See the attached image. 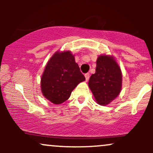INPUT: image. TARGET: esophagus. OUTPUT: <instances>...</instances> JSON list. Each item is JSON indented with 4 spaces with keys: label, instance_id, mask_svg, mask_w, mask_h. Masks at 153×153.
I'll return each instance as SVG.
<instances>
[{
    "label": "esophagus",
    "instance_id": "1",
    "mask_svg": "<svg viewBox=\"0 0 153 153\" xmlns=\"http://www.w3.org/2000/svg\"><path fill=\"white\" fill-rule=\"evenodd\" d=\"M85 80H86V81H88V80L89 78H90V74H89V73H85Z\"/></svg>",
    "mask_w": 153,
    "mask_h": 153
}]
</instances>
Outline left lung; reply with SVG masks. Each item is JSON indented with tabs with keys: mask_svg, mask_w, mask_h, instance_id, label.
Listing matches in <instances>:
<instances>
[{
	"mask_svg": "<svg viewBox=\"0 0 153 153\" xmlns=\"http://www.w3.org/2000/svg\"><path fill=\"white\" fill-rule=\"evenodd\" d=\"M122 72L115 59L110 56H99L96 73L91 75L88 81L96 102L106 106L117 98L122 88Z\"/></svg>",
	"mask_w": 153,
	"mask_h": 153,
	"instance_id": "1",
	"label": "left lung"
}]
</instances>
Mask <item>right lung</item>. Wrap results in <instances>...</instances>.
Returning <instances> with one entry per match:
<instances>
[{
  "label": "right lung",
  "instance_id": "obj_1",
  "mask_svg": "<svg viewBox=\"0 0 153 153\" xmlns=\"http://www.w3.org/2000/svg\"><path fill=\"white\" fill-rule=\"evenodd\" d=\"M85 80L70 51L56 52L45 67L41 78L42 92L54 104L67 101L71 92Z\"/></svg>",
  "mask_w": 153,
  "mask_h": 153
}]
</instances>
